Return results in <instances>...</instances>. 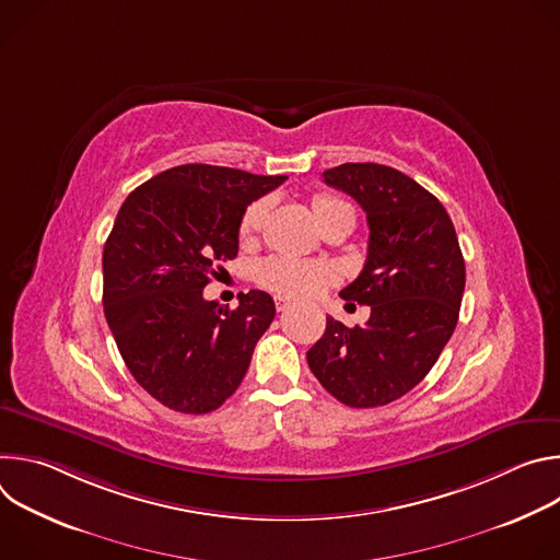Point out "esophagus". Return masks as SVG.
I'll return each mask as SVG.
<instances>
[{
    "instance_id": "obj_1",
    "label": "esophagus",
    "mask_w": 560,
    "mask_h": 560,
    "mask_svg": "<svg viewBox=\"0 0 560 560\" xmlns=\"http://www.w3.org/2000/svg\"><path fill=\"white\" fill-rule=\"evenodd\" d=\"M275 305H277V310H279V312H283V310H288V307H290V301H288L285 296H275Z\"/></svg>"
}]
</instances>
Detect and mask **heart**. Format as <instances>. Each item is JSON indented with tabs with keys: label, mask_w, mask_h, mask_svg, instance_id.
I'll return each mask as SVG.
<instances>
[{
	"label": "heart",
	"mask_w": 560,
	"mask_h": 560,
	"mask_svg": "<svg viewBox=\"0 0 560 560\" xmlns=\"http://www.w3.org/2000/svg\"><path fill=\"white\" fill-rule=\"evenodd\" d=\"M314 214L318 219V223H324L328 217H332L335 212H343L352 208L337 199V197H314L312 201ZM268 212V203L264 199L253 201L244 214L242 221H238V234L244 238L253 236ZM335 270L324 264V261H307V259H299V257H288V255H272L264 261L257 264L255 268V279L261 288L277 292L279 296H290V299H307L322 292L328 283L335 281Z\"/></svg>",
	"instance_id": "b5f03b06"
}]
</instances>
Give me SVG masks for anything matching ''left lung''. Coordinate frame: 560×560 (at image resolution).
Wrapping results in <instances>:
<instances>
[{
  "label": "left lung",
  "instance_id": "8db88e82",
  "mask_svg": "<svg viewBox=\"0 0 560 560\" xmlns=\"http://www.w3.org/2000/svg\"><path fill=\"white\" fill-rule=\"evenodd\" d=\"M324 182L368 214V259L341 296L370 305V318L348 328L328 316L307 365L337 401L387 406L425 378L456 328L465 290L456 230L432 192L389 166L341 164Z\"/></svg>",
  "mask_w": 560,
  "mask_h": 560
}]
</instances>
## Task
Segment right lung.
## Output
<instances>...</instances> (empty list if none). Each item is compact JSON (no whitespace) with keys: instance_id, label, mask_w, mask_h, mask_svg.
<instances>
[{"instance_id":"1","label":"right lung","mask_w":560,"mask_h":560,"mask_svg":"<svg viewBox=\"0 0 560 560\" xmlns=\"http://www.w3.org/2000/svg\"><path fill=\"white\" fill-rule=\"evenodd\" d=\"M285 179L186 164L119 208L104 246V314L130 374L162 406L208 415L244 381L275 301L238 292L230 310L203 288L236 257L244 210Z\"/></svg>"}]
</instances>
